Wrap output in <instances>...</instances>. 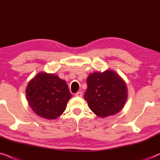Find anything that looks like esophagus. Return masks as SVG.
Here are the masks:
<instances>
[{
  "mask_svg": "<svg viewBox=\"0 0 160 160\" xmlns=\"http://www.w3.org/2000/svg\"><path fill=\"white\" fill-rule=\"evenodd\" d=\"M75 96H76V97H82V93L81 91L78 92V93H75Z\"/></svg>",
  "mask_w": 160,
  "mask_h": 160,
  "instance_id": "obj_1",
  "label": "esophagus"
}]
</instances>
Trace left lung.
I'll use <instances>...</instances> for the list:
<instances>
[{"label":"left lung","mask_w":160,"mask_h":160,"mask_svg":"<svg viewBox=\"0 0 160 160\" xmlns=\"http://www.w3.org/2000/svg\"><path fill=\"white\" fill-rule=\"evenodd\" d=\"M84 98L90 109L100 118L116 114L124 107L128 98L125 81L113 70L95 72L87 78Z\"/></svg>","instance_id":"obj_1"}]
</instances>
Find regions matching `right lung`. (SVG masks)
Returning <instances> with one entry per match:
<instances>
[{
  "instance_id": "add662e5",
  "label": "right lung",
  "mask_w": 160,
  "mask_h": 160,
  "mask_svg": "<svg viewBox=\"0 0 160 160\" xmlns=\"http://www.w3.org/2000/svg\"><path fill=\"white\" fill-rule=\"evenodd\" d=\"M26 97L31 109L42 118L61 116L72 97L65 80L54 74L39 72L28 83Z\"/></svg>"
}]
</instances>
